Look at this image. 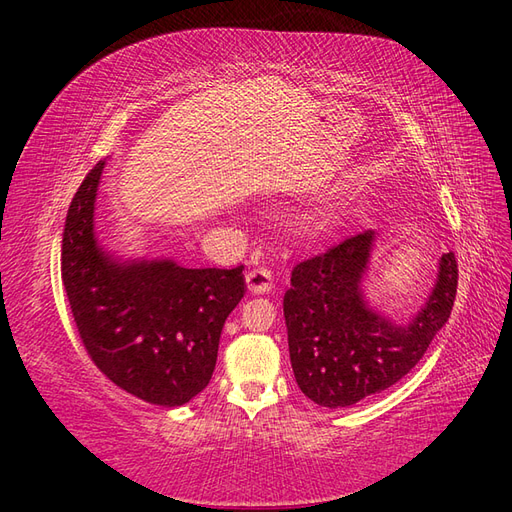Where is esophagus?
I'll return each instance as SVG.
<instances>
[{
  "label": "esophagus",
  "mask_w": 512,
  "mask_h": 512,
  "mask_svg": "<svg viewBox=\"0 0 512 512\" xmlns=\"http://www.w3.org/2000/svg\"><path fill=\"white\" fill-rule=\"evenodd\" d=\"M245 282H247V290L252 294H267L273 288V275L269 269L258 267V269L247 271Z\"/></svg>",
  "instance_id": "1"
}]
</instances>
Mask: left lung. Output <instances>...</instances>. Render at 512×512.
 Here are the masks:
<instances>
[{
	"instance_id": "left-lung-1",
	"label": "left lung",
	"mask_w": 512,
	"mask_h": 512,
	"mask_svg": "<svg viewBox=\"0 0 512 512\" xmlns=\"http://www.w3.org/2000/svg\"><path fill=\"white\" fill-rule=\"evenodd\" d=\"M374 245L376 232L367 230L299 262L284 294L294 378L322 408L354 406L399 382L451 316L459 273L453 252L442 254L425 305L397 324L365 299Z\"/></svg>"
}]
</instances>
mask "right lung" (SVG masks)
Here are the masks:
<instances>
[{
    "label": "right lung",
    "mask_w": 512,
    "mask_h": 512,
    "mask_svg": "<svg viewBox=\"0 0 512 512\" xmlns=\"http://www.w3.org/2000/svg\"><path fill=\"white\" fill-rule=\"evenodd\" d=\"M100 160L74 194L61 280L91 361L119 389L164 408L209 384L224 322L245 294L237 269H185L170 258L123 260L96 235Z\"/></svg>",
    "instance_id": "add662e5"
}]
</instances>
